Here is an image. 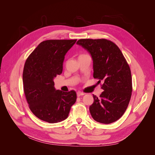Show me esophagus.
Here are the masks:
<instances>
[{
  "mask_svg": "<svg viewBox=\"0 0 155 155\" xmlns=\"http://www.w3.org/2000/svg\"><path fill=\"white\" fill-rule=\"evenodd\" d=\"M83 95H85V94L81 92H80V91H79V92H77V96H78V97L81 96H83Z\"/></svg>",
  "mask_w": 155,
  "mask_h": 155,
  "instance_id": "esophagus-1",
  "label": "esophagus"
}]
</instances>
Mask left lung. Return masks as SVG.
Wrapping results in <instances>:
<instances>
[{"label":"left lung","mask_w":155,"mask_h":155,"mask_svg":"<svg viewBox=\"0 0 155 155\" xmlns=\"http://www.w3.org/2000/svg\"><path fill=\"white\" fill-rule=\"evenodd\" d=\"M91 54L93 60L94 78L103 82L104 91L89 107L95 121L109 124L123 116L130 100L132 77L129 64L116 44L105 39H82L77 42Z\"/></svg>","instance_id":"8db88e82"}]
</instances>
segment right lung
Masks as SVG:
<instances>
[{
  "mask_svg": "<svg viewBox=\"0 0 155 155\" xmlns=\"http://www.w3.org/2000/svg\"><path fill=\"white\" fill-rule=\"evenodd\" d=\"M76 41H43L26 61L22 81L26 100L33 114L46 122L58 123L67 118L76 101V92L55 90L54 81L62 73L64 55Z\"/></svg>",
  "mask_w": 155,
  "mask_h": 155,
  "instance_id": "obj_1",
  "label": "right lung"
}]
</instances>
